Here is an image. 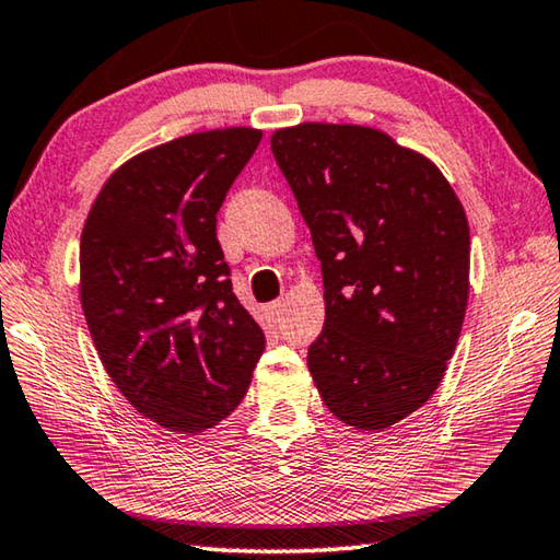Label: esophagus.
I'll return each mask as SVG.
<instances>
[{"label": "esophagus", "instance_id": "34e87169", "mask_svg": "<svg viewBox=\"0 0 560 560\" xmlns=\"http://www.w3.org/2000/svg\"><path fill=\"white\" fill-rule=\"evenodd\" d=\"M282 312H285V302H282V300H275V302H270V305H268V315L275 322L282 319Z\"/></svg>", "mask_w": 560, "mask_h": 560}]
</instances>
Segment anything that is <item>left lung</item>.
<instances>
[{
	"mask_svg": "<svg viewBox=\"0 0 560 560\" xmlns=\"http://www.w3.org/2000/svg\"><path fill=\"white\" fill-rule=\"evenodd\" d=\"M270 147L322 262L310 374L341 423L390 428L435 394L463 331V203L428 156L374 127L302 122Z\"/></svg>",
	"mask_w": 560,
	"mask_h": 560,
	"instance_id": "left-lung-1",
	"label": "left lung"
}]
</instances>
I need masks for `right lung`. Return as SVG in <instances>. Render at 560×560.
Segmentation results:
<instances>
[{"instance_id": "1", "label": "right lung", "mask_w": 560, "mask_h": 560, "mask_svg": "<svg viewBox=\"0 0 560 560\" xmlns=\"http://www.w3.org/2000/svg\"><path fill=\"white\" fill-rule=\"evenodd\" d=\"M260 130L194 132L110 174L81 235V305L130 406L172 433H201L241 404L265 335L233 295L215 213Z\"/></svg>"}]
</instances>
